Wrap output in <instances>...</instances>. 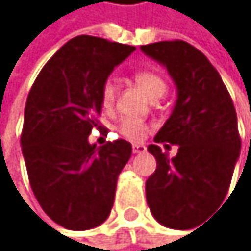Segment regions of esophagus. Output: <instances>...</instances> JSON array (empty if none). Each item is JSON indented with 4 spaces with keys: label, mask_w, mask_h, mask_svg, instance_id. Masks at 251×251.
<instances>
[{
    "label": "esophagus",
    "mask_w": 251,
    "mask_h": 251,
    "mask_svg": "<svg viewBox=\"0 0 251 251\" xmlns=\"http://www.w3.org/2000/svg\"><path fill=\"white\" fill-rule=\"evenodd\" d=\"M147 150V147L144 146V144H134L132 146V151L137 154V153H144Z\"/></svg>",
    "instance_id": "obj_1"
}]
</instances>
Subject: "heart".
Instances as JSON below:
<instances>
[{"instance_id":"b5f03b06","label":"heart","mask_w":251,"mask_h":251,"mask_svg":"<svg viewBox=\"0 0 251 251\" xmlns=\"http://www.w3.org/2000/svg\"><path fill=\"white\" fill-rule=\"evenodd\" d=\"M134 80L150 98L162 97L168 87L165 77L154 70L137 71L134 74ZM114 101H116V84L113 80H107L101 87V104L105 110H110L114 105ZM147 131H149L147 123L134 117L123 119L119 125V134L129 141H141Z\"/></svg>"}]
</instances>
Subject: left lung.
Wrapping results in <instances>:
<instances>
[{
    "mask_svg": "<svg viewBox=\"0 0 251 251\" xmlns=\"http://www.w3.org/2000/svg\"><path fill=\"white\" fill-rule=\"evenodd\" d=\"M167 67L177 84L173 114L149 151L156 171L146 181L147 204L154 219L171 229H184L220 205L229 190L241 150L237 113L217 70L202 51L183 40L141 46ZM179 146L168 159L159 144Z\"/></svg>",
    "mask_w": 251,
    "mask_h": 251,
    "instance_id": "obj_1",
    "label": "left lung"
}]
</instances>
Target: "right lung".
<instances>
[{"label":"right lung","instance_id":"obj_1","mask_svg":"<svg viewBox=\"0 0 251 251\" xmlns=\"http://www.w3.org/2000/svg\"><path fill=\"white\" fill-rule=\"evenodd\" d=\"M134 50L78 35L47 61L29 91L21 135L29 184L44 213L67 229H92L110 216L132 146L117 138L97 147L87 137L102 128V84Z\"/></svg>","mask_w":251,"mask_h":251}]
</instances>
